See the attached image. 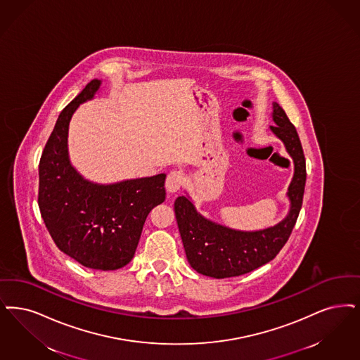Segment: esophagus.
Here are the masks:
<instances>
[{"mask_svg":"<svg viewBox=\"0 0 360 360\" xmlns=\"http://www.w3.org/2000/svg\"><path fill=\"white\" fill-rule=\"evenodd\" d=\"M182 185H184V174L181 173V172L174 170V172L167 175V178H166V190H167V193H170V194L176 193Z\"/></svg>","mask_w":360,"mask_h":360,"instance_id":"1","label":"esophagus"}]
</instances>
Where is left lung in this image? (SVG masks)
<instances>
[{
	"mask_svg": "<svg viewBox=\"0 0 360 360\" xmlns=\"http://www.w3.org/2000/svg\"><path fill=\"white\" fill-rule=\"evenodd\" d=\"M272 119L274 126H271V131L284 143L295 166L288 187L290 206L287 217L266 229L237 231L200 214L188 195L178 197L174 202L178 229L187 261L198 274L214 278L249 274L274 259L292 233L302 209L307 179L305 158L297 131L276 101Z\"/></svg>",
	"mask_w": 360,
	"mask_h": 360,
	"instance_id": "1",
	"label": "left lung"
}]
</instances>
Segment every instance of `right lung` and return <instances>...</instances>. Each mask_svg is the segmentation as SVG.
<instances>
[{"label": "right lung", "mask_w": 360, "mask_h": 360, "mask_svg": "<svg viewBox=\"0 0 360 360\" xmlns=\"http://www.w3.org/2000/svg\"><path fill=\"white\" fill-rule=\"evenodd\" d=\"M101 86L98 79L89 82L58 115L39 165V207L63 253L86 268L115 271L132 259L146 218L165 201L166 174L101 185L73 167L70 122Z\"/></svg>", "instance_id": "1"}]
</instances>
